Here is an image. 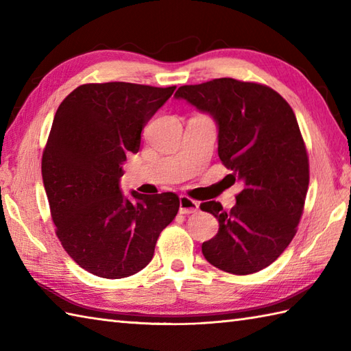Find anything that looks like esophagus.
Returning a JSON list of instances; mask_svg holds the SVG:
<instances>
[{
    "mask_svg": "<svg viewBox=\"0 0 351 351\" xmlns=\"http://www.w3.org/2000/svg\"><path fill=\"white\" fill-rule=\"evenodd\" d=\"M199 211V204L187 196L180 197V213L181 214H195Z\"/></svg>",
    "mask_w": 351,
    "mask_h": 351,
    "instance_id": "1",
    "label": "esophagus"
}]
</instances>
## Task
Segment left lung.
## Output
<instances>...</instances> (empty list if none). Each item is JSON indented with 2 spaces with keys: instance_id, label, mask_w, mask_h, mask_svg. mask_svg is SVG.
I'll return each instance as SVG.
<instances>
[{
  "instance_id": "8db88e82",
  "label": "left lung",
  "mask_w": 351,
  "mask_h": 351,
  "mask_svg": "<svg viewBox=\"0 0 351 351\" xmlns=\"http://www.w3.org/2000/svg\"><path fill=\"white\" fill-rule=\"evenodd\" d=\"M176 99L210 114L219 131V156L243 190L229 213L211 200L200 210L219 220L202 244L208 263L232 274L268 267L297 232L309 185V162L293 108L273 88L217 78L181 86Z\"/></svg>"
}]
</instances>
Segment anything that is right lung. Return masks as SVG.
I'll return each mask as SVG.
<instances>
[{"mask_svg": "<svg viewBox=\"0 0 351 351\" xmlns=\"http://www.w3.org/2000/svg\"><path fill=\"white\" fill-rule=\"evenodd\" d=\"M131 83L83 84L54 116L42 178L56 234L86 271L122 279L151 263L161 230L175 219V193L121 190L123 162L137 154L141 131L175 92Z\"/></svg>", "mask_w": 351, "mask_h": 351, "instance_id": "right-lung-1", "label": "right lung"}]
</instances>
